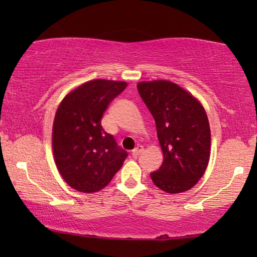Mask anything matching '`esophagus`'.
<instances>
[{
  "label": "esophagus",
  "mask_w": 257,
  "mask_h": 257,
  "mask_svg": "<svg viewBox=\"0 0 257 257\" xmlns=\"http://www.w3.org/2000/svg\"><path fill=\"white\" fill-rule=\"evenodd\" d=\"M143 151H144V147H143V146H140V145H138V146L136 147L135 150L132 151V156L135 157V158H136V157H138L139 154H142V153H143Z\"/></svg>",
  "instance_id": "obj_1"
}]
</instances>
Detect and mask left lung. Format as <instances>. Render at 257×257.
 Returning <instances> with one entry per match:
<instances>
[{
	"mask_svg": "<svg viewBox=\"0 0 257 257\" xmlns=\"http://www.w3.org/2000/svg\"><path fill=\"white\" fill-rule=\"evenodd\" d=\"M140 97L157 125L164 163L151 173L157 187L167 193L191 189L205 173L209 160L210 130L202 105L168 80L142 82Z\"/></svg>",
	"mask_w": 257,
	"mask_h": 257,
	"instance_id": "1",
	"label": "left lung"
}]
</instances>
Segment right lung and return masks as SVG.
I'll return each instance as SVG.
<instances>
[{"label":"right lung","instance_id":"right-lung-1","mask_svg":"<svg viewBox=\"0 0 257 257\" xmlns=\"http://www.w3.org/2000/svg\"><path fill=\"white\" fill-rule=\"evenodd\" d=\"M127 84L96 79L66 96L52 128L56 166L70 187L84 193L100 191L127 158L114 137L105 132L101 115Z\"/></svg>","mask_w":257,"mask_h":257}]
</instances>
